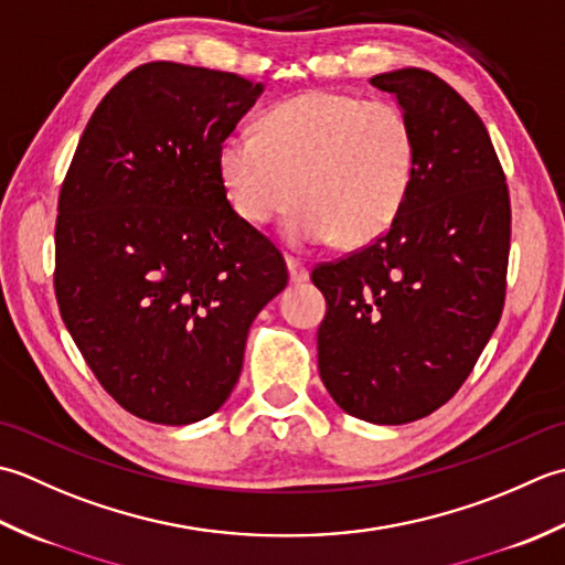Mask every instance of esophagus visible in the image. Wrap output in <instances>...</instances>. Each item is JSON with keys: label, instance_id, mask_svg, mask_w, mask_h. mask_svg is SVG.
Masks as SVG:
<instances>
[{"label": "esophagus", "instance_id": "34e87169", "mask_svg": "<svg viewBox=\"0 0 565 565\" xmlns=\"http://www.w3.org/2000/svg\"><path fill=\"white\" fill-rule=\"evenodd\" d=\"M285 263H287V273H290V282L302 285L309 280V270L305 263H299L297 258H287Z\"/></svg>", "mask_w": 565, "mask_h": 565}]
</instances>
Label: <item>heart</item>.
<instances>
[{"label": "heart", "mask_w": 565, "mask_h": 565, "mask_svg": "<svg viewBox=\"0 0 565 565\" xmlns=\"http://www.w3.org/2000/svg\"><path fill=\"white\" fill-rule=\"evenodd\" d=\"M412 124L390 102L312 89L263 114L260 134L218 143V175L236 214L266 226L299 200L295 246L373 244L397 222L414 182Z\"/></svg>", "instance_id": "heart-1"}]
</instances>
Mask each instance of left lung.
<instances>
[{
	"label": "left lung",
	"instance_id": "8db88e82",
	"mask_svg": "<svg viewBox=\"0 0 565 565\" xmlns=\"http://www.w3.org/2000/svg\"><path fill=\"white\" fill-rule=\"evenodd\" d=\"M412 124L417 160L405 210L375 244L312 270L327 297L319 375L371 424L439 409L498 327L510 256V194L486 124L422 67L371 77Z\"/></svg>",
	"mask_w": 565,
	"mask_h": 565
}]
</instances>
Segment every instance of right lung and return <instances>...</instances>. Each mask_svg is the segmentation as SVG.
Segmentation results:
<instances>
[{"instance_id": "right-lung-1", "label": "right lung", "mask_w": 565, "mask_h": 565, "mask_svg": "<svg viewBox=\"0 0 565 565\" xmlns=\"http://www.w3.org/2000/svg\"><path fill=\"white\" fill-rule=\"evenodd\" d=\"M260 95L234 73L138 65L99 102L65 175L57 307L102 387L146 422L182 427L222 407L253 319L287 285L216 163Z\"/></svg>"}]
</instances>
